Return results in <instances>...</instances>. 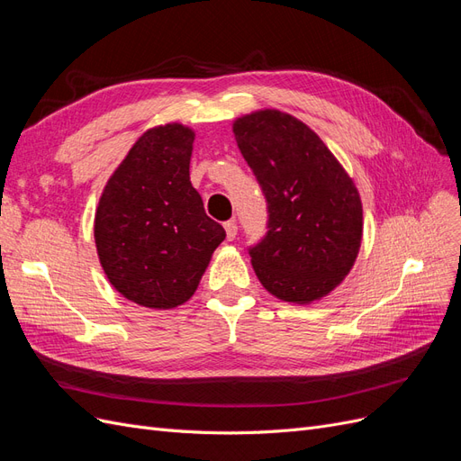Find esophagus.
<instances>
[{"label":"esophagus","mask_w":461,"mask_h":461,"mask_svg":"<svg viewBox=\"0 0 461 461\" xmlns=\"http://www.w3.org/2000/svg\"><path fill=\"white\" fill-rule=\"evenodd\" d=\"M225 232H227V240H234L236 232H239V227H236L234 221H227L225 222Z\"/></svg>","instance_id":"34e87169"}]
</instances>
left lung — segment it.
Here are the masks:
<instances>
[{"label": "left lung", "mask_w": 461, "mask_h": 461, "mask_svg": "<svg viewBox=\"0 0 461 461\" xmlns=\"http://www.w3.org/2000/svg\"><path fill=\"white\" fill-rule=\"evenodd\" d=\"M232 132L267 200L269 230L249 249L259 283L283 302L325 298L354 267L364 236L352 176L308 124L285 111L242 115Z\"/></svg>", "instance_id": "obj_1"}]
</instances>
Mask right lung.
Listing matches in <instances>:
<instances>
[{
  "instance_id": "obj_1",
  "label": "right lung",
  "mask_w": 461,
  "mask_h": 461,
  "mask_svg": "<svg viewBox=\"0 0 461 461\" xmlns=\"http://www.w3.org/2000/svg\"><path fill=\"white\" fill-rule=\"evenodd\" d=\"M194 132L180 122L148 129L119 163L95 207L102 269L121 296L173 310L196 292L225 229L205 215L190 183Z\"/></svg>"
}]
</instances>
